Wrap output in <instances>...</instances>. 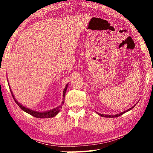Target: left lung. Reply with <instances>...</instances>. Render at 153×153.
Listing matches in <instances>:
<instances>
[{
  "label": "left lung",
  "instance_id": "left-lung-1",
  "mask_svg": "<svg viewBox=\"0 0 153 153\" xmlns=\"http://www.w3.org/2000/svg\"><path fill=\"white\" fill-rule=\"evenodd\" d=\"M136 106V105H134L132 107H131V108H129V109H128V110H126V111H123V112H121V113H119V114H116V115H104V114H100V113H98V115H100L101 116V117H108V118H113V117H120V115H123V114L124 113H126V112H128V111H130V110H131L132 109V108L135 107Z\"/></svg>",
  "mask_w": 153,
  "mask_h": 153
}]
</instances>
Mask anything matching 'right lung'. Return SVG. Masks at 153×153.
<instances>
[{"label": "right lung", "mask_w": 153, "mask_h": 153, "mask_svg": "<svg viewBox=\"0 0 153 153\" xmlns=\"http://www.w3.org/2000/svg\"><path fill=\"white\" fill-rule=\"evenodd\" d=\"M67 86H68V84H67V85L65 87V88L63 90V101L61 102V105L58 106L56 108H54L53 109H51V110H48V111H33L32 109H30L29 108H27L25 107V106H23L21 103H19V102L17 101L16 100V98H15V96L13 95V93L12 90L11 89V87L9 86V88L10 90H11V92L12 94L14 100L15 102L17 103V105L19 106V107L22 108V109L25 111V112H26L27 113L30 114V115L33 116V117H35L36 118H51V117H54L55 116H56L57 114L59 113V111H60L61 108H62V105L64 103V100H65V93L67 91Z\"/></svg>", "instance_id": "obj_1"}]
</instances>
